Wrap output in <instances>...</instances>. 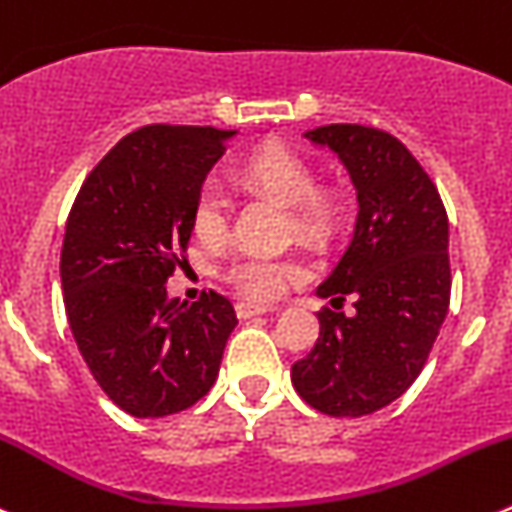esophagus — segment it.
I'll use <instances>...</instances> for the list:
<instances>
[{
  "mask_svg": "<svg viewBox=\"0 0 512 512\" xmlns=\"http://www.w3.org/2000/svg\"><path fill=\"white\" fill-rule=\"evenodd\" d=\"M234 308H237L239 319H252V316H262V313L273 311L270 306H262V303H252V301H239Z\"/></svg>",
  "mask_w": 512,
  "mask_h": 512,
  "instance_id": "esophagus-1",
  "label": "esophagus"
}]
</instances>
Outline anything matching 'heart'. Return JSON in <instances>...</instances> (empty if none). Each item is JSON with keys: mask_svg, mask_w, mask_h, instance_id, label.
Wrapping results in <instances>:
<instances>
[{"mask_svg": "<svg viewBox=\"0 0 512 512\" xmlns=\"http://www.w3.org/2000/svg\"><path fill=\"white\" fill-rule=\"evenodd\" d=\"M237 178L252 191H262L288 204V232L306 242H326L339 227L342 201L331 188L316 186V170L290 147L267 145L252 153L237 168ZM227 193L214 181L201 183L191 204V227L196 237L214 245L229 229ZM303 275L293 257H273L260 252H239L222 267V280L255 301L283 296L293 280Z\"/></svg>", "mask_w": 512, "mask_h": 512, "instance_id": "heart-1", "label": "heart"}]
</instances>
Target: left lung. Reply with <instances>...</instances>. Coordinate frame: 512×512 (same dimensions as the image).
I'll return each mask as SVG.
<instances>
[{
  "label": "left lung",
  "instance_id": "obj_1",
  "mask_svg": "<svg viewBox=\"0 0 512 512\" xmlns=\"http://www.w3.org/2000/svg\"><path fill=\"white\" fill-rule=\"evenodd\" d=\"M329 145L357 188L359 214L342 260L319 285L331 306L354 298V316L319 311L321 334L290 377L326 416H367L411 388L449 311V219L431 176L390 132L326 124L306 132Z\"/></svg>",
  "mask_w": 512,
  "mask_h": 512
}]
</instances>
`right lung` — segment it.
<instances>
[{"mask_svg": "<svg viewBox=\"0 0 512 512\" xmlns=\"http://www.w3.org/2000/svg\"><path fill=\"white\" fill-rule=\"evenodd\" d=\"M232 135L145 124L96 163L68 214V326L99 388L130 416L163 418L199 403L237 326L216 290L191 306L165 293L188 250L193 196Z\"/></svg>", "mask_w": 512, "mask_h": 512, "instance_id": "add662e5", "label": "right lung"}]
</instances>
